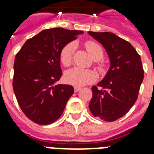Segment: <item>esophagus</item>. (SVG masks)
I'll return each instance as SVG.
<instances>
[{
	"mask_svg": "<svg viewBox=\"0 0 154 154\" xmlns=\"http://www.w3.org/2000/svg\"><path fill=\"white\" fill-rule=\"evenodd\" d=\"M81 89V87H78V86H75L74 87V91L75 92H78Z\"/></svg>",
	"mask_w": 154,
	"mask_h": 154,
	"instance_id": "1",
	"label": "esophagus"
}]
</instances>
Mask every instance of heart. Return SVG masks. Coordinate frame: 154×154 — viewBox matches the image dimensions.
Instances as JSON below:
<instances>
[{
	"mask_svg": "<svg viewBox=\"0 0 154 154\" xmlns=\"http://www.w3.org/2000/svg\"><path fill=\"white\" fill-rule=\"evenodd\" d=\"M85 49L94 60H100L103 57V49L97 43L93 41H88L85 44ZM76 49L74 42H70L63 47L60 53V62L65 66H69L72 60V55ZM104 65L99 64L98 69L100 71H104ZM97 79V76L94 71L85 69L78 67H74L67 70L65 73V82L75 86H82L94 82Z\"/></svg>",
	"mask_w": 154,
	"mask_h": 154,
	"instance_id": "obj_1",
	"label": "heart"
}]
</instances>
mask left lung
I'll return each instance as SVG.
<instances>
[{"label": "left lung", "mask_w": 154, "mask_h": 154, "mask_svg": "<svg viewBox=\"0 0 154 154\" xmlns=\"http://www.w3.org/2000/svg\"><path fill=\"white\" fill-rule=\"evenodd\" d=\"M88 33L102 45L110 60L99 89L92 87L89 109L94 117L113 122L126 114L137 99L144 78L141 57L129 42L112 32Z\"/></svg>", "instance_id": "left-lung-1"}]
</instances>
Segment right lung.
<instances>
[{"label":"right lung","mask_w":154,"mask_h":154,"mask_svg":"<svg viewBox=\"0 0 154 154\" xmlns=\"http://www.w3.org/2000/svg\"><path fill=\"white\" fill-rule=\"evenodd\" d=\"M84 32L53 28L27 40L16 55L13 87L26 117L38 125H49L60 117L74 93L69 85L57 84L62 71L60 53Z\"/></svg>","instance_id":"add662e5"}]
</instances>
